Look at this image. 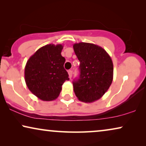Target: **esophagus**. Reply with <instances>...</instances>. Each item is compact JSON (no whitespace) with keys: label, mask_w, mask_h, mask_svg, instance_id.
<instances>
[{"label":"esophagus","mask_w":146,"mask_h":146,"mask_svg":"<svg viewBox=\"0 0 146 146\" xmlns=\"http://www.w3.org/2000/svg\"><path fill=\"white\" fill-rule=\"evenodd\" d=\"M68 72L69 78H71L72 76V70H69L68 71Z\"/></svg>","instance_id":"esophagus-1"}]
</instances>
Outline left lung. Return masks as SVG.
Instances as JSON below:
<instances>
[{
    "label": "left lung",
    "mask_w": 146,
    "mask_h": 146,
    "mask_svg": "<svg viewBox=\"0 0 146 146\" xmlns=\"http://www.w3.org/2000/svg\"><path fill=\"white\" fill-rule=\"evenodd\" d=\"M73 48L80 62V78L73 82L74 92L80 101L94 102L101 98L111 84L112 60L103 48L94 44L76 43Z\"/></svg>",
    "instance_id": "1"
}]
</instances>
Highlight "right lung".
Masks as SVG:
<instances>
[{
  "instance_id": "right-lung-1",
  "label": "right lung",
  "mask_w": 146,
  "mask_h": 146,
  "mask_svg": "<svg viewBox=\"0 0 146 146\" xmlns=\"http://www.w3.org/2000/svg\"><path fill=\"white\" fill-rule=\"evenodd\" d=\"M63 45L47 44L39 48L28 60L25 80L28 88L38 98L52 101L58 97L62 86L69 80L61 55Z\"/></svg>"
}]
</instances>
